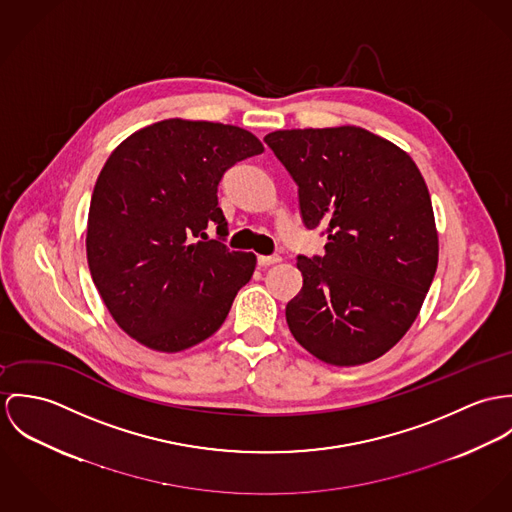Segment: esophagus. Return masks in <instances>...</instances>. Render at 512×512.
I'll list each match as a JSON object with an SVG mask.
<instances>
[{
    "mask_svg": "<svg viewBox=\"0 0 512 512\" xmlns=\"http://www.w3.org/2000/svg\"><path fill=\"white\" fill-rule=\"evenodd\" d=\"M257 263H259L261 267H271V265H275V263H281V257H279V255H259Z\"/></svg>",
    "mask_w": 512,
    "mask_h": 512,
    "instance_id": "34e87169",
    "label": "esophagus"
}]
</instances>
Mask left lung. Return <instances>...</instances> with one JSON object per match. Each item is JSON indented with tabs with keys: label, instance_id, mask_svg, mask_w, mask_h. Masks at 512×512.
Here are the masks:
<instances>
[{
	"label": "left lung",
	"instance_id": "left-lung-1",
	"mask_svg": "<svg viewBox=\"0 0 512 512\" xmlns=\"http://www.w3.org/2000/svg\"><path fill=\"white\" fill-rule=\"evenodd\" d=\"M298 184L302 222L326 228L324 257H298L286 324L306 351L340 367L387 353L416 320L438 267L428 186L395 143L355 125L265 137Z\"/></svg>",
	"mask_w": 512,
	"mask_h": 512
}]
</instances>
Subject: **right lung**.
<instances>
[{
    "mask_svg": "<svg viewBox=\"0 0 512 512\" xmlns=\"http://www.w3.org/2000/svg\"><path fill=\"white\" fill-rule=\"evenodd\" d=\"M249 131L163 119L119 143L100 172L86 229L92 281L117 326L149 349L176 353L208 340L249 283L257 257L208 240L228 222L218 184L263 153Z\"/></svg>",
    "mask_w": 512,
    "mask_h": 512,
    "instance_id": "right-lung-1",
    "label": "right lung"
}]
</instances>
